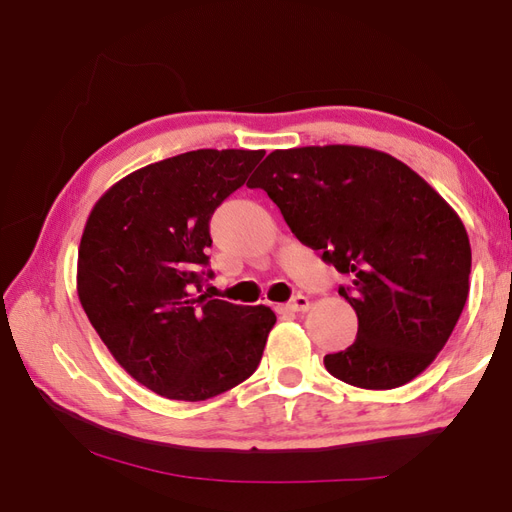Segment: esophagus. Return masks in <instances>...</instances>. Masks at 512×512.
Returning <instances> with one entry per match:
<instances>
[{"label":"esophagus","mask_w":512,"mask_h":512,"mask_svg":"<svg viewBox=\"0 0 512 512\" xmlns=\"http://www.w3.org/2000/svg\"><path fill=\"white\" fill-rule=\"evenodd\" d=\"M310 308V299L306 295H297L292 297L290 303L286 306H277V310H290V312H306Z\"/></svg>","instance_id":"34e87169"}]
</instances>
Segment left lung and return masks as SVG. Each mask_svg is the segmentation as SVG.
Returning a JSON list of instances; mask_svg holds the SVG:
<instances>
[{
	"instance_id": "obj_1",
	"label": "left lung",
	"mask_w": 512,
	"mask_h": 512,
	"mask_svg": "<svg viewBox=\"0 0 512 512\" xmlns=\"http://www.w3.org/2000/svg\"><path fill=\"white\" fill-rule=\"evenodd\" d=\"M248 187L352 279L339 295L356 310V341L325 356V369L363 389L422 374L469 297L471 244L451 204L405 162L356 145L275 149Z\"/></svg>"
}]
</instances>
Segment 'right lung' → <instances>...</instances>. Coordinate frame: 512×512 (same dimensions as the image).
<instances>
[{
    "label": "right lung",
    "instance_id": "1",
    "mask_svg": "<svg viewBox=\"0 0 512 512\" xmlns=\"http://www.w3.org/2000/svg\"><path fill=\"white\" fill-rule=\"evenodd\" d=\"M264 154L198 149L154 162L112 184L85 222L81 306L116 363L160 396L213 398L262 361L275 312L198 292L211 215Z\"/></svg>",
    "mask_w": 512,
    "mask_h": 512
}]
</instances>
